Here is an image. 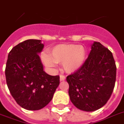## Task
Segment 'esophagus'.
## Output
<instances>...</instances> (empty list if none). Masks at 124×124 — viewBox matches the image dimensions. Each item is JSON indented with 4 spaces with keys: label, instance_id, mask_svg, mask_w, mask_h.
Instances as JSON below:
<instances>
[{
    "label": "esophagus",
    "instance_id": "1",
    "mask_svg": "<svg viewBox=\"0 0 124 124\" xmlns=\"http://www.w3.org/2000/svg\"><path fill=\"white\" fill-rule=\"evenodd\" d=\"M65 78H66V77H65V76L62 75V74H61V75L60 76V80L61 81L62 80H64Z\"/></svg>",
    "mask_w": 124,
    "mask_h": 124
}]
</instances>
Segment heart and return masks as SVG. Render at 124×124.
Here are the masks:
<instances>
[{
  "mask_svg": "<svg viewBox=\"0 0 124 124\" xmlns=\"http://www.w3.org/2000/svg\"><path fill=\"white\" fill-rule=\"evenodd\" d=\"M49 56H43L46 66L54 67L56 63L63 64L68 72H75L83 64L86 58V51L83 47L75 44H60L50 50Z\"/></svg>",
  "mask_w": 124,
  "mask_h": 124,
  "instance_id": "heart-1",
  "label": "heart"
}]
</instances>
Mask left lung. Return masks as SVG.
Instances as JSON below:
<instances>
[{
    "instance_id": "1",
    "label": "left lung",
    "mask_w": 124,
    "mask_h": 124,
    "mask_svg": "<svg viewBox=\"0 0 124 124\" xmlns=\"http://www.w3.org/2000/svg\"><path fill=\"white\" fill-rule=\"evenodd\" d=\"M116 79V65L111 51L94 42L80 68L66 77L68 93L77 108L93 112L106 104Z\"/></svg>"
}]
</instances>
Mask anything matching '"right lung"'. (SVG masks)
<instances>
[{"mask_svg": "<svg viewBox=\"0 0 124 124\" xmlns=\"http://www.w3.org/2000/svg\"><path fill=\"white\" fill-rule=\"evenodd\" d=\"M40 40L20 42L10 51L5 76L8 88L20 106L28 110L43 108L53 98L60 84V76L43 70L38 55L43 49Z\"/></svg>", "mask_w": 124, "mask_h": 124, "instance_id": "right-lung-1", "label": "right lung"}]
</instances>
